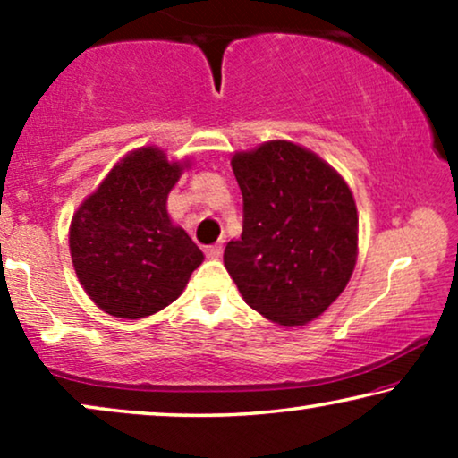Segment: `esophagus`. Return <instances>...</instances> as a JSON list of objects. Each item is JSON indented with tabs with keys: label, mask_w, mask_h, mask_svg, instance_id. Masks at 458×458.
<instances>
[{
	"label": "esophagus",
	"mask_w": 458,
	"mask_h": 458,
	"mask_svg": "<svg viewBox=\"0 0 458 458\" xmlns=\"http://www.w3.org/2000/svg\"><path fill=\"white\" fill-rule=\"evenodd\" d=\"M204 252L208 259H218L223 254V243H215V246H206Z\"/></svg>",
	"instance_id": "34e87169"
}]
</instances>
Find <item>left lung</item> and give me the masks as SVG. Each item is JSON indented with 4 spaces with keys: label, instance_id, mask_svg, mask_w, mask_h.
<instances>
[{
    "label": "left lung",
    "instance_id": "obj_1",
    "mask_svg": "<svg viewBox=\"0 0 458 458\" xmlns=\"http://www.w3.org/2000/svg\"><path fill=\"white\" fill-rule=\"evenodd\" d=\"M243 198L242 240L225 268L243 300L279 325L317 318L356 265L359 216L334 168L290 141H268L231 160Z\"/></svg>",
    "mask_w": 458,
    "mask_h": 458
}]
</instances>
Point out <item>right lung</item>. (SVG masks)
I'll return each mask as SVG.
<instances>
[{
    "instance_id": "obj_1",
    "label": "right lung",
    "mask_w": 458,
    "mask_h": 458,
    "mask_svg": "<svg viewBox=\"0 0 458 458\" xmlns=\"http://www.w3.org/2000/svg\"><path fill=\"white\" fill-rule=\"evenodd\" d=\"M181 174L156 148L112 168L71 225V254L89 298L108 315L143 318L174 302L204 254L166 212Z\"/></svg>"
}]
</instances>
